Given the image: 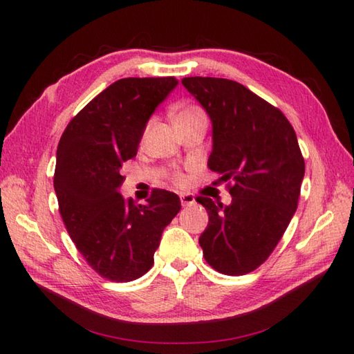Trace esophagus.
Masks as SVG:
<instances>
[{
  "instance_id": "34e87169",
  "label": "esophagus",
  "mask_w": 354,
  "mask_h": 354,
  "mask_svg": "<svg viewBox=\"0 0 354 354\" xmlns=\"http://www.w3.org/2000/svg\"><path fill=\"white\" fill-rule=\"evenodd\" d=\"M181 205L185 207V206H192L195 205V196L192 194H183L181 195Z\"/></svg>"
}]
</instances>
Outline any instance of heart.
<instances>
[{
    "label": "heart",
    "mask_w": 354,
    "mask_h": 354,
    "mask_svg": "<svg viewBox=\"0 0 354 354\" xmlns=\"http://www.w3.org/2000/svg\"><path fill=\"white\" fill-rule=\"evenodd\" d=\"M203 112L200 107H196V106H189V107H184V109H181L179 111L176 115H175V122H178V120H183V118H187V117H195V115H203ZM173 181H175L176 184H181V183H184V176L181 175V173L179 171H175L173 173Z\"/></svg>",
    "instance_id": "b5f03b06"
}]
</instances>
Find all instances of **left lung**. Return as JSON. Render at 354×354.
<instances>
[{
  "instance_id": "1",
  "label": "left lung",
  "mask_w": 354,
  "mask_h": 354,
  "mask_svg": "<svg viewBox=\"0 0 354 354\" xmlns=\"http://www.w3.org/2000/svg\"><path fill=\"white\" fill-rule=\"evenodd\" d=\"M181 82L212 120L207 165L232 196L230 206L195 198L209 215L200 247L215 270L241 277L268 259L297 211L301 149L284 113L242 84L209 76Z\"/></svg>"
}]
</instances>
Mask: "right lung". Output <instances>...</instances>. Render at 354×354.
Returning a JSON list of instances; mask_svg holds the SVG:
<instances>
[{"label": "right lung", "instance_id": "add662e5", "mask_svg": "<svg viewBox=\"0 0 354 354\" xmlns=\"http://www.w3.org/2000/svg\"><path fill=\"white\" fill-rule=\"evenodd\" d=\"M176 84L175 76L118 80L70 120L59 140V212L84 259L113 283L153 267L164 227L181 209L179 196L164 189H153L147 205L118 194L122 165L137 154L148 118Z\"/></svg>", "mask_w": 354, "mask_h": 354}]
</instances>
